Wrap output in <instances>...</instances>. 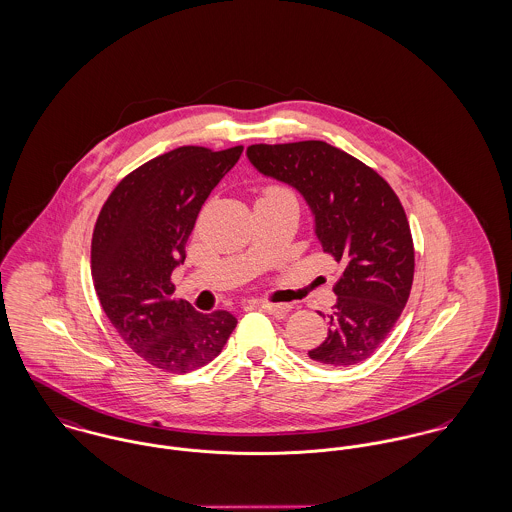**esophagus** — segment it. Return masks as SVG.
I'll list each match as a JSON object with an SVG mask.
<instances>
[{"mask_svg": "<svg viewBox=\"0 0 512 512\" xmlns=\"http://www.w3.org/2000/svg\"><path fill=\"white\" fill-rule=\"evenodd\" d=\"M261 308L267 312V314L275 315V317H284V315L290 312V306L288 304H271V302H263Z\"/></svg>", "mask_w": 512, "mask_h": 512, "instance_id": "obj_1", "label": "esophagus"}]
</instances>
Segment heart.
<instances>
[{
  "instance_id": "b5f03b06",
  "label": "heart",
  "mask_w": 512,
  "mask_h": 512,
  "mask_svg": "<svg viewBox=\"0 0 512 512\" xmlns=\"http://www.w3.org/2000/svg\"><path fill=\"white\" fill-rule=\"evenodd\" d=\"M278 195H288V191H286V189H280V187H269V189H265V193H263V197H278Z\"/></svg>"
}]
</instances>
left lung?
<instances>
[{
	"instance_id": "left-lung-1",
	"label": "left lung",
	"mask_w": 512,
	"mask_h": 512,
	"mask_svg": "<svg viewBox=\"0 0 512 512\" xmlns=\"http://www.w3.org/2000/svg\"><path fill=\"white\" fill-rule=\"evenodd\" d=\"M265 177L294 187L314 214L315 236L343 265L325 341L308 356L351 366L376 353L403 312L415 273L413 237L394 189L368 165L321 142L253 144Z\"/></svg>"
}]
</instances>
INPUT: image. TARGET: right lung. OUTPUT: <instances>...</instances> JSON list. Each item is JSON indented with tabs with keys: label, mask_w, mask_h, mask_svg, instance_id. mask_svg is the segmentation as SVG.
Returning <instances> with one entry per match:
<instances>
[{
	"label": "right lung",
	"mask_w": 512,
	"mask_h": 512,
	"mask_svg": "<svg viewBox=\"0 0 512 512\" xmlns=\"http://www.w3.org/2000/svg\"><path fill=\"white\" fill-rule=\"evenodd\" d=\"M243 152L181 146L126 175L103 204L91 239L101 308L122 341L152 366L185 374L222 353L237 319L175 300L171 273L212 189Z\"/></svg>",
	"instance_id": "right-lung-1"
}]
</instances>
